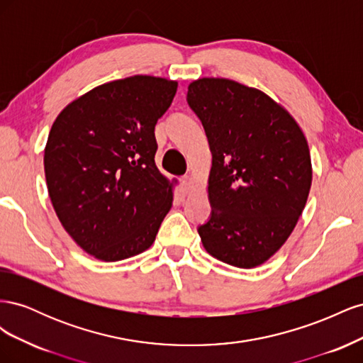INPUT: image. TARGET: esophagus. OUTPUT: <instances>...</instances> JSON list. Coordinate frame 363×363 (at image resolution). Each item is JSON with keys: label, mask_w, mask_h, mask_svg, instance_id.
<instances>
[{"label": "esophagus", "mask_w": 363, "mask_h": 363, "mask_svg": "<svg viewBox=\"0 0 363 363\" xmlns=\"http://www.w3.org/2000/svg\"><path fill=\"white\" fill-rule=\"evenodd\" d=\"M180 182H182V186H183V191L188 194L191 191V188H192V179L189 177V175H183V177L180 179Z\"/></svg>", "instance_id": "obj_1"}]
</instances>
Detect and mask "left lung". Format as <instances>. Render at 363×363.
I'll return each instance as SVG.
<instances>
[{"mask_svg":"<svg viewBox=\"0 0 363 363\" xmlns=\"http://www.w3.org/2000/svg\"><path fill=\"white\" fill-rule=\"evenodd\" d=\"M188 104L212 151V213L199 227L203 247L228 265L259 267L286 242L309 196L304 133L267 94L228 79L192 82Z\"/></svg>","mask_w":363,"mask_h":363,"instance_id":"obj_1","label":"left lung"}]
</instances>
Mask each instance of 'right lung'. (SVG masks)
I'll list each match as a JSON object with an SVG mask.
<instances>
[{
    "label": "right lung",
    "mask_w": 363,
    "mask_h": 363,
    "mask_svg": "<svg viewBox=\"0 0 363 363\" xmlns=\"http://www.w3.org/2000/svg\"><path fill=\"white\" fill-rule=\"evenodd\" d=\"M177 82L133 75L94 87L54 121L43 167L63 228L104 262L136 256L155 242L172 206L157 169L155 127Z\"/></svg>",
    "instance_id": "1"
}]
</instances>
